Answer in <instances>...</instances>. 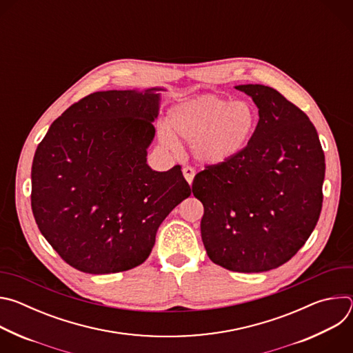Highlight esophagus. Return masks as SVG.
<instances>
[{"mask_svg": "<svg viewBox=\"0 0 353 353\" xmlns=\"http://www.w3.org/2000/svg\"><path fill=\"white\" fill-rule=\"evenodd\" d=\"M183 176H184V179L188 181V184H191V183H192V179H194V176H195V172H194L192 168L185 166V168H183Z\"/></svg>", "mask_w": 353, "mask_h": 353, "instance_id": "obj_1", "label": "esophagus"}]
</instances>
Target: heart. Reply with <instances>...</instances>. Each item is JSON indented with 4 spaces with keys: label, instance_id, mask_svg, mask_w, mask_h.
I'll use <instances>...</instances> for the list:
<instances>
[{
    "label": "heart",
    "instance_id": "heart-1",
    "mask_svg": "<svg viewBox=\"0 0 353 353\" xmlns=\"http://www.w3.org/2000/svg\"><path fill=\"white\" fill-rule=\"evenodd\" d=\"M257 120L254 108L244 100L203 93L181 99L170 108L168 128L159 131V141L169 149L179 148V138L191 141L194 159L215 166L241 152L256 131Z\"/></svg>",
    "mask_w": 353,
    "mask_h": 353
}]
</instances>
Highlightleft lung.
Listing matches in <instances>:
<instances>
[{
  "mask_svg": "<svg viewBox=\"0 0 353 353\" xmlns=\"http://www.w3.org/2000/svg\"><path fill=\"white\" fill-rule=\"evenodd\" d=\"M259 108L247 146L192 181L204 205L201 237L212 263L264 272L289 261L310 237L323 207L325 159L316 127L278 90L239 85Z\"/></svg>",
  "mask_w": 353,
  "mask_h": 353,
  "instance_id": "8db88e82",
  "label": "left lung"
}]
</instances>
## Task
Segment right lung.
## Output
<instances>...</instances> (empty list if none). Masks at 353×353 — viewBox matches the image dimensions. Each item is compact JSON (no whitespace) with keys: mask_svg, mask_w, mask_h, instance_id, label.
<instances>
[{"mask_svg":"<svg viewBox=\"0 0 353 353\" xmlns=\"http://www.w3.org/2000/svg\"><path fill=\"white\" fill-rule=\"evenodd\" d=\"M161 90L94 92L70 106L39 143L32 165V211L59 256L86 274L142 264L165 218L191 194L179 165L155 172Z\"/></svg>","mask_w":353,"mask_h":353,"instance_id":"right-lung-1","label":"right lung"}]
</instances>
